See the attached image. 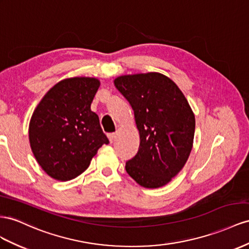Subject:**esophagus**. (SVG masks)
<instances>
[{"instance_id":"34e87169","label":"esophagus","mask_w":249,"mask_h":249,"mask_svg":"<svg viewBox=\"0 0 249 249\" xmlns=\"http://www.w3.org/2000/svg\"><path fill=\"white\" fill-rule=\"evenodd\" d=\"M108 138H109V140H110V142L112 143L114 140H115V138H116V134L115 133H111V134H108Z\"/></svg>"}]
</instances>
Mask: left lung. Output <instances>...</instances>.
Wrapping results in <instances>:
<instances>
[{
    "label": "left lung",
    "mask_w": 249,
    "mask_h": 249,
    "mask_svg": "<svg viewBox=\"0 0 249 249\" xmlns=\"http://www.w3.org/2000/svg\"><path fill=\"white\" fill-rule=\"evenodd\" d=\"M114 85L130 103L140 136L126 173L146 189L167 184L182 170L193 147L196 123L189 102L171 78L158 72L122 75Z\"/></svg>",
    "instance_id": "8db88e82"
}]
</instances>
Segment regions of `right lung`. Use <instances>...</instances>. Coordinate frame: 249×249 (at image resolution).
<instances>
[{"label":"right lung","mask_w":249,"mask_h":249,"mask_svg":"<svg viewBox=\"0 0 249 249\" xmlns=\"http://www.w3.org/2000/svg\"><path fill=\"white\" fill-rule=\"evenodd\" d=\"M95 77L60 80L45 94L29 124V141L37 163L51 178L74 179L109 139L91 104L99 88Z\"/></svg>","instance_id":"1"}]
</instances>
